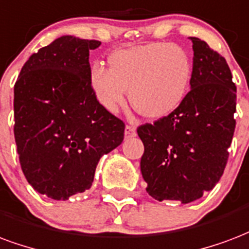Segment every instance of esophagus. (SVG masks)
Wrapping results in <instances>:
<instances>
[{"label": "esophagus", "mask_w": 249, "mask_h": 249, "mask_svg": "<svg viewBox=\"0 0 249 249\" xmlns=\"http://www.w3.org/2000/svg\"><path fill=\"white\" fill-rule=\"evenodd\" d=\"M136 136V128H134L133 125H126L125 126V137L126 139H132Z\"/></svg>", "instance_id": "esophagus-1"}]
</instances>
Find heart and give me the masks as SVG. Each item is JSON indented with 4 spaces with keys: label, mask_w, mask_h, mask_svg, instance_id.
Wrapping results in <instances>:
<instances>
[{
    "label": "heart",
    "mask_w": 249,
    "mask_h": 249,
    "mask_svg": "<svg viewBox=\"0 0 249 249\" xmlns=\"http://www.w3.org/2000/svg\"><path fill=\"white\" fill-rule=\"evenodd\" d=\"M108 66L96 64L89 73L92 92L103 108L117 113L129 101L140 115L163 119L176 112L189 95L193 60L182 46L154 42L113 51Z\"/></svg>",
    "instance_id": "b5f03b06"
}]
</instances>
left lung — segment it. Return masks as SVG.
Instances as JSON below:
<instances>
[{
    "label": "left lung",
    "instance_id": "left-lung-1",
    "mask_svg": "<svg viewBox=\"0 0 249 249\" xmlns=\"http://www.w3.org/2000/svg\"><path fill=\"white\" fill-rule=\"evenodd\" d=\"M193 42V82L176 112L139 126L141 174L157 200L190 203L213 190L228 160L236 121V87L226 59L204 40Z\"/></svg>",
    "mask_w": 249,
    "mask_h": 249
}]
</instances>
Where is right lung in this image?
Returning <instances> with one entry per match:
<instances>
[{
	"instance_id": "1",
	"label": "right lung",
	"mask_w": 249,
	"mask_h": 249,
	"mask_svg": "<svg viewBox=\"0 0 249 249\" xmlns=\"http://www.w3.org/2000/svg\"><path fill=\"white\" fill-rule=\"evenodd\" d=\"M100 45L60 36L31 55L14 86L22 171L51 199L88 190L100 158L124 140V123L99 104L89 84V51Z\"/></svg>"
}]
</instances>
